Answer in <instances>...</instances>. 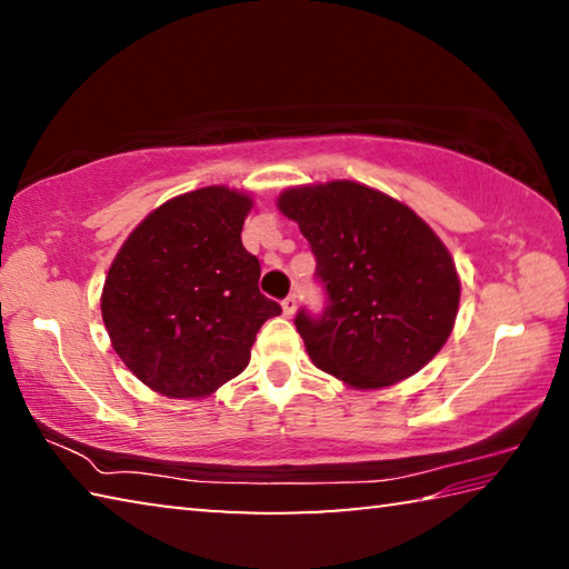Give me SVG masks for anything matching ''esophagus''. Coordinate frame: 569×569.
<instances>
[{
    "label": "esophagus",
    "instance_id": "34e87169",
    "mask_svg": "<svg viewBox=\"0 0 569 569\" xmlns=\"http://www.w3.org/2000/svg\"><path fill=\"white\" fill-rule=\"evenodd\" d=\"M283 313L288 316V319H291V316L296 313V308H298V301H296V296H288V298H283Z\"/></svg>",
    "mask_w": 569,
    "mask_h": 569
}]
</instances>
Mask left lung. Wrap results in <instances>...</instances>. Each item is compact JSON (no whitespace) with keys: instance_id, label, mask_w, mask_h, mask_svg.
Returning a JSON list of instances; mask_svg holds the SVG:
<instances>
[{"instance_id":"1","label":"left lung","mask_w":569,"mask_h":569,"mask_svg":"<svg viewBox=\"0 0 569 569\" xmlns=\"http://www.w3.org/2000/svg\"><path fill=\"white\" fill-rule=\"evenodd\" d=\"M278 210L301 228L326 291L321 316H296L321 371L381 389L435 359L455 329L461 283L447 246L409 206L333 180L288 188Z\"/></svg>"}]
</instances>
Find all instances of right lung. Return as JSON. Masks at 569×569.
<instances>
[{"instance_id": "add662e5", "label": "right lung", "mask_w": 569, "mask_h": 569, "mask_svg": "<svg viewBox=\"0 0 569 569\" xmlns=\"http://www.w3.org/2000/svg\"><path fill=\"white\" fill-rule=\"evenodd\" d=\"M246 192L210 186L162 203L124 240L100 308L112 349L146 387L200 399L238 377L281 306L258 291L261 263L240 243Z\"/></svg>"}]
</instances>
